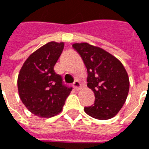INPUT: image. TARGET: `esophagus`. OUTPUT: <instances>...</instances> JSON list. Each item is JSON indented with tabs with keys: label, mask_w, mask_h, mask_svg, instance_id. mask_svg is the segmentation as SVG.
<instances>
[{
	"label": "esophagus",
	"mask_w": 149,
	"mask_h": 149,
	"mask_svg": "<svg viewBox=\"0 0 149 149\" xmlns=\"http://www.w3.org/2000/svg\"><path fill=\"white\" fill-rule=\"evenodd\" d=\"M73 87L75 90H79V89H80V87H81V84L78 80H75L73 83Z\"/></svg>",
	"instance_id": "34e87169"
}]
</instances>
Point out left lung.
Returning <instances> with one entry per match:
<instances>
[{
  "instance_id": "obj_1",
  "label": "left lung",
  "mask_w": 149,
  "mask_h": 149,
  "mask_svg": "<svg viewBox=\"0 0 149 149\" xmlns=\"http://www.w3.org/2000/svg\"><path fill=\"white\" fill-rule=\"evenodd\" d=\"M83 60L88 73V87L95 96L93 104L84 111L93 118L106 120L116 116L126 101L130 81L119 60L98 47L88 43L72 45Z\"/></svg>"
}]
</instances>
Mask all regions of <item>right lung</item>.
<instances>
[{
	"label": "right lung",
	"instance_id": "obj_1",
	"mask_svg": "<svg viewBox=\"0 0 149 149\" xmlns=\"http://www.w3.org/2000/svg\"><path fill=\"white\" fill-rule=\"evenodd\" d=\"M63 45V42L51 41L41 47L27 58L19 74L20 99L28 110L39 117L60 113L72 90L54 71Z\"/></svg>",
	"mask_w": 149,
	"mask_h": 149
}]
</instances>
